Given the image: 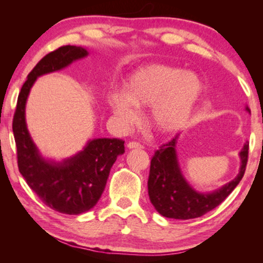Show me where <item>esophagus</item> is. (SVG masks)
<instances>
[{"label": "esophagus", "instance_id": "esophagus-1", "mask_svg": "<svg viewBox=\"0 0 263 263\" xmlns=\"http://www.w3.org/2000/svg\"><path fill=\"white\" fill-rule=\"evenodd\" d=\"M127 148H130V149H136V148L141 149V148H143V146H142V144L139 143V142L131 141V142L127 143Z\"/></svg>", "mask_w": 263, "mask_h": 263}]
</instances>
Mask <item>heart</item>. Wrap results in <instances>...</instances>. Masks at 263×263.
Returning a JSON list of instances; mask_svg holds the SVG:
<instances>
[{"mask_svg":"<svg viewBox=\"0 0 263 263\" xmlns=\"http://www.w3.org/2000/svg\"><path fill=\"white\" fill-rule=\"evenodd\" d=\"M202 92L200 78L174 66L153 64L128 77L124 91L108 96L110 111L123 125L138 119V107L150 106L149 120L156 130L172 133L186 124Z\"/></svg>","mask_w":263,"mask_h":263,"instance_id":"heart-1","label":"heart"}]
</instances>
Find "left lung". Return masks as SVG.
Segmentation results:
<instances>
[{"mask_svg": "<svg viewBox=\"0 0 263 263\" xmlns=\"http://www.w3.org/2000/svg\"><path fill=\"white\" fill-rule=\"evenodd\" d=\"M250 113V108L247 106ZM178 136L161 144L150 163L148 194L159 214L174 219H192L203 216L219 205L237 186L245 173L249 157V142L244 144L241 157V168L237 176L214 192L201 193L185 181L177 161L176 142Z\"/></svg>", "mask_w": 263, "mask_h": 263, "instance_id": "left-lung-1", "label": "left lung"}]
</instances>
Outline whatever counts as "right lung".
<instances>
[{"instance_id":"1","label":"right lung","mask_w":263,"mask_h":263,"mask_svg":"<svg viewBox=\"0 0 263 263\" xmlns=\"http://www.w3.org/2000/svg\"><path fill=\"white\" fill-rule=\"evenodd\" d=\"M88 55L86 48L66 45L45 55L27 77L18 96L12 130L21 175L49 208L66 215H79L98 202L111 166L124 154L122 139H93L82 152L61 163L39 154L27 130L25 108L30 88L38 77L59 71Z\"/></svg>"}]
</instances>
